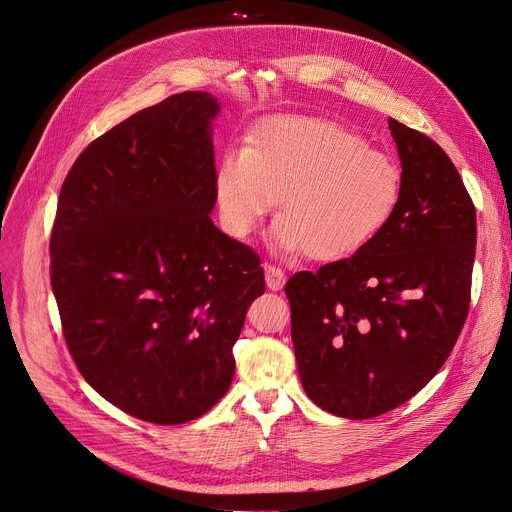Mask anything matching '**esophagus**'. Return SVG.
Instances as JSON below:
<instances>
[{"instance_id":"34e87169","label":"esophagus","mask_w":512,"mask_h":512,"mask_svg":"<svg viewBox=\"0 0 512 512\" xmlns=\"http://www.w3.org/2000/svg\"><path fill=\"white\" fill-rule=\"evenodd\" d=\"M265 284L269 290H282L286 284L284 269L275 267L273 263H265Z\"/></svg>"}]
</instances>
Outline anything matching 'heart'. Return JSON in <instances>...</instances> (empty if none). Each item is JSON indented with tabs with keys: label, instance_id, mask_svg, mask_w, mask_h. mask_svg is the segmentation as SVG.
<instances>
[{
	"label": "heart",
	"instance_id": "1",
	"mask_svg": "<svg viewBox=\"0 0 512 512\" xmlns=\"http://www.w3.org/2000/svg\"><path fill=\"white\" fill-rule=\"evenodd\" d=\"M216 202L230 235L247 237L280 200L273 239L312 261H341L374 243L402 198L398 161L333 120L277 116L216 171Z\"/></svg>",
	"mask_w": 512,
	"mask_h": 512
}]
</instances>
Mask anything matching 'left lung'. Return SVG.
<instances>
[{
	"label": "left lung",
	"instance_id": "left-lung-1",
	"mask_svg": "<svg viewBox=\"0 0 512 512\" xmlns=\"http://www.w3.org/2000/svg\"><path fill=\"white\" fill-rule=\"evenodd\" d=\"M402 198L382 235L353 257L286 284L308 398L343 418L394 410L447 361L468 318L476 206L447 153L390 118Z\"/></svg>",
	"mask_w": 512,
	"mask_h": 512
}]
</instances>
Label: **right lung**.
Here are the masks:
<instances>
[{"instance_id": "right-lung-1", "label": "right lung", "mask_w": 512, "mask_h": 512, "mask_svg": "<svg viewBox=\"0 0 512 512\" xmlns=\"http://www.w3.org/2000/svg\"><path fill=\"white\" fill-rule=\"evenodd\" d=\"M218 100L183 91L89 143L51 230V286L85 382L130 416L181 425L235 376L259 255L220 232L210 122Z\"/></svg>"}]
</instances>
